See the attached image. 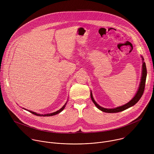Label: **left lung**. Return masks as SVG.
<instances>
[{
  "instance_id": "1",
  "label": "left lung",
  "mask_w": 154,
  "mask_h": 154,
  "mask_svg": "<svg viewBox=\"0 0 154 154\" xmlns=\"http://www.w3.org/2000/svg\"><path fill=\"white\" fill-rule=\"evenodd\" d=\"M142 59L143 60H144L143 57ZM142 76H141V82H140V84L138 88V90L135 94V96L134 97V98L131 99L130 102H128V103H127L126 104L115 108H103L102 106H100V105H99L96 101L94 100L93 97V94L92 93L91 91V98L92 101L93 102V103H94V105L96 106V107L99 109L100 110L105 112V113H118V112H120L122 111L125 110V109L134 106L135 104H136L139 100L141 99V96H143V94L144 93V88H145V83H146V76H147V69H146V63L143 61V67H142Z\"/></svg>"
}]
</instances>
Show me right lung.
Segmentation results:
<instances>
[{
  "instance_id": "1",
  "label": "right lung",
  "mask_w": 154,
  "mask_h": 154,
  "mask_svg": "<svg viewBox=\"0 0 154 154\" xmlns=\"http://www.w3.org/2000/svg\"><path fill=\"white\" fill-rule=\"evenodd\" d=\"M66 103H67V102H66V103L62 106V108H61L59 110H58V111H57V112H54V113H49V114H45V115H41V114H38V113H35V112H32V111H30V110H28L29 112H30L31 113H32V114H33V115H36V116H54V115H57V114H58V113H60V112H61L63 110V109L64 108V107H65V106H66Z\"/></svg>"
}]
</instances>
